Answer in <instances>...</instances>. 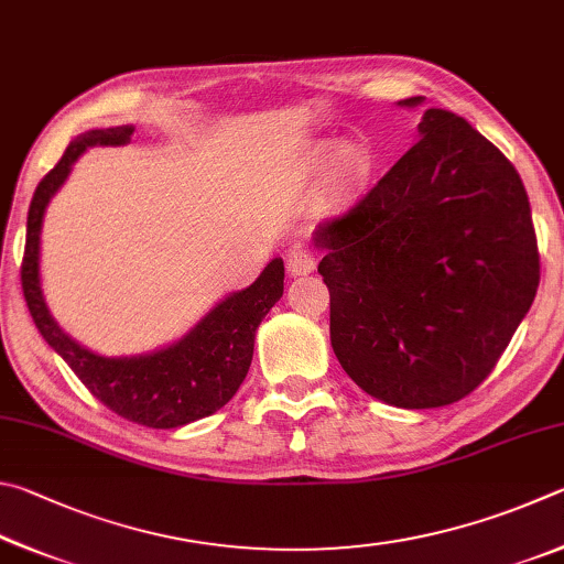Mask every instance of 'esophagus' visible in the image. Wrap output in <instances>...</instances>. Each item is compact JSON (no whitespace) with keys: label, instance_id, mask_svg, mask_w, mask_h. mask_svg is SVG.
Instances as JSON below:
<instances>
[{"label":"esophagus","instance_id":"1","mask_svg":"<svg viewBox=\"0 0 564 564\" xmlns=\"http://www.w3.org/2000/svg\"><path fill=\"white\" fill-rule=\"evenodd\" d=\"M314 270H317V257H314V252L307 250V247H294L288 257V272L300 276V274H310Z\"/></svg>","mask_w":564,"mask_h":564}]
</instances>
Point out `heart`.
<instances>
[{"label": "heart", "mask_w": 564, "mask_h": 564, "mask_svg": "<svg viewBox=\"0 0 564 564\" xmlns=\"http://www.w3.org/2000/svg\"><path fill=\"white\" fill-rule=\"evenodd\" d=\"M327 158V151H322L319 161ZM371 171V161L364 148L357 145H344L341 151L334 158V167H332V183L339 193H354L357 187L367 181V175Z\"/></svg>", "instance_id": "obj_1"}]
</instances>
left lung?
<instances>
[{
    "label": "left lung",
    "instance_id": "8db88e82",
    "mask_svg": "<svg viewBox=\"0 0 564 564\" xmlns=\"http://www.w3.org/2000/svg\"><path fill=\"white\" fill-rule=\"evenodd\" d=\"M419 133L357 205L314 230L327 250L332 349L357 387L399 409L448 406L476 391L540 284L516 165L441 108L423 113Z\"/></svg>",
    "mask_w": 564,
    "mask_h": 564
}]
</instances>
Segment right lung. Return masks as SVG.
<instances>
[{"label":"right lung","mask_w":564,"mask_h":564,"mask_svg":"<svg viewBox=\"0 0 564 564\" xmlns=\"http://www.w3.org/2000/svg\"><path fill=\"white\" fill-rule=\"evenodd\" d=\"M131 126H118L78 135L68 143L62 161L36 185L26 217L22 290L29 314L48 347L106 409L148 429H177L210 416L240 389L252 364L254 332L284 292V262L272 260L250 288L230 294L191 334L155 354L106 359L68 339L48 314L39 288V235L44 210L88 145H121L131 141Z\"/></svg>","instance_id":"obj_1"}]
</instances>
